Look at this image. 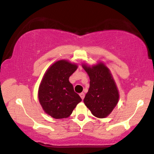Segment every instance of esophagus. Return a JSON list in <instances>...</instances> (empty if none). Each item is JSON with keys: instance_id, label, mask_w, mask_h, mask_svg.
<instances>
[{"instance_id": "esophagus-1", "label": "esophagus", "mask_w": 154, "mask_h": 154, "mask_svg": "<svg viewBox=\"0 0 154 154\" xmlns=\"http://www.w3.org/2000/svg\"><path fill=\"white\" fill-rule=\"evenodd\" d=\"M79 96H80V97L82 98V100H83V99H84V97H85V93H84V92H82V93L79 94Z\"/></svg>"}]
</instances>
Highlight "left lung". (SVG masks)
<instances>
[{
	"instance_id": "obj_1",
	"label": "left lung",
	"mask_w": 154,
	"mask_h": 154,
	"mask_svg": "<svg viewBox=\"0 0 154 154\" xmlns=\"http://www.w3.org/2000/svg\"><path fill=\"white\" fill-rule=\"evenodd\" d=\"M90 77V88L84 103L98 118H105L111 113L119 100V92L112 74L104 63L90 66L82 64Z\"/></svg>"
}]
</instances>
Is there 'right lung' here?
<instances>
[{"label": "right lung", "instance_id": "add662e5", "mask_svg": "<svg viewBox=\"0 0 154 154\" xmlns=\"http://www.w3.org/2000/svg\"><path fill=\"white\" fill-rule=\"evenodd\" d=\"M77 67V64L66 59L57 61L48 68L41 81L38 101L44 112L55 119L69 117L82 101L69 81Z\"/></svg>", "mask_w": 154, "mask_h": 154}]
</instances>
